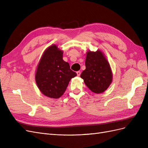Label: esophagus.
<instances>
[{"mask_svg": "<svg viewBox=\"0 0 148 148\" xmlns=\"http://www.w3.org/2000/svg\"><path fill=\"white\" fill-rule=\"evenodd\" d=\"M77 76H78V77H79V76L80 75V74H81V71H77Z\"/></svg>", "mask_w": 148, "mask_h": 148, "instance_id": "esophagus-1", "label": "esophagus"}]
</instances>
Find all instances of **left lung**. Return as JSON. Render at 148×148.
Returning <instances> with one entry per match:
<instances>
[{
    "label": "left lung",
    "mask_w": 148,
    "mask_h": 148,
    "mask_svg": "<svg viewBox=\"0 0 148 148\" xmlns=\"http://www.w3.org/2000/svg\"><path fill=\"white\" fill-rule=\"evenodd\" d=\"M86 69L83 71L80 77L91 91L95 93L103 92L108 88L112 80L110 66L103 53L89 51L85 61Z\"/></svg>",
    "instance_id": "1"
}]
</instances>
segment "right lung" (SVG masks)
I'll list each match as a JSON object with an SVG mask.
<instances>
[{
    "label": "right lung",
    "instance_id": "obj_1",
    "mask_svg": "<svg viewBox=\"0 0 148 148\" xmlns=\"http://www.w3.org/2000/svg\"><path fill=\"white\" fill-rule=\"evenodd\" d=\"M63 52L56 45L48 47L40 60L36 73V82L44 95L57 99L63 95L70 79L77 73L70 69L68 62L64 61Z\"/></svg>",
    "mask_w": 148,
    "mask_h": 148
}]
</instances>
